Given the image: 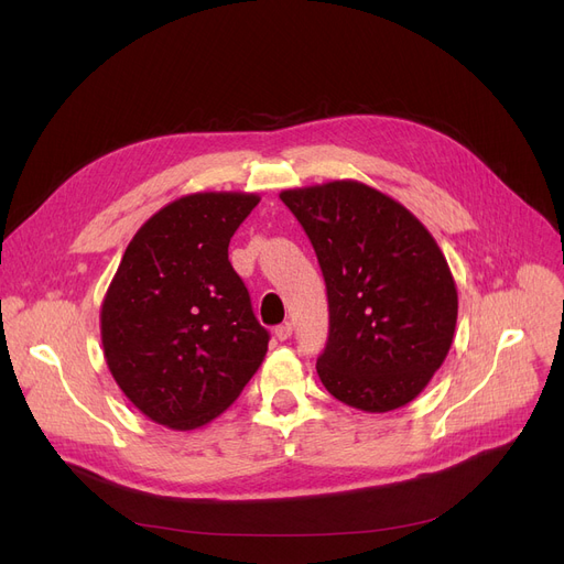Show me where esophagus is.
Returning <instances> with one entry per match:
<instances>
[{"instance_id": "1", "label": "esophagus", "mask_w": 564, "mask_h": 564, "mask_svg": "<svg viewBox=\"0 0 564 564\" xmlns=\"http://www.w3.org/2000/svg\"><path fill=\"white\" fill-rule=\"evenodd\" d=\"M291 333H293L291 324H282V326H278V328H275V337H278L280 341H286V339L291 337Z\"/></svg>"}]
</instances>
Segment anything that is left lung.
I'll list each match as a JSON object with an SVG mask.
<instances>
[{
  "label": "left lung",
  "mask_w": 564,
  "mask_h": 564,
  "mask_svg": "<svg viewBox=\"0 0 564 564\" xmlns=\"http://www.w3.org/2000/svg\"><path fill=\"white\" fill-rule=\"evenodd\" d=\"M280 199L310 236L328 289L321 383L365 413L406 406L457 328V284L436 238L404 204L354 178L289 187Z\"/></svg>",
  "instance_id": "obj_1"
}]
</instances>
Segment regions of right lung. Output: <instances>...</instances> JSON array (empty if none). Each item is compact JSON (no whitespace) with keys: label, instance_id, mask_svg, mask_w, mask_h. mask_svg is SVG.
<instances>
[{"label":"right lung","instance_id":"obj_1","mask_svg":"<svg viewBox=\"0 0 564 564\" xmlns=\"http://www.w3.org/2000/svg\"><path fill=\"white\" fill-rule=\"evenodd\" d=\"M257 193L183 195L138 229L100 305L107 369L140 413L193 432L225 413L268 351L229 263Z\"/></svg>","mask_w":564,"mask_h":564}]
</instances>
